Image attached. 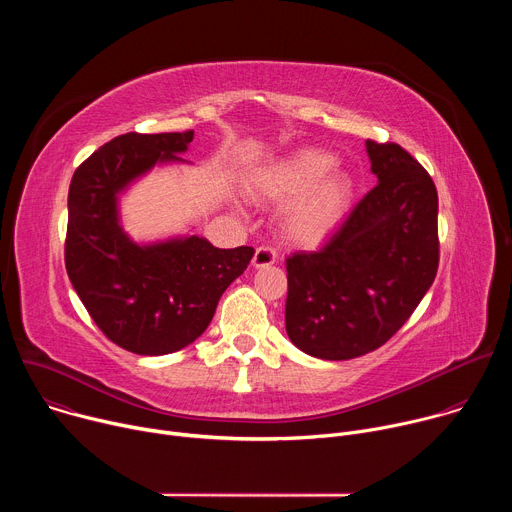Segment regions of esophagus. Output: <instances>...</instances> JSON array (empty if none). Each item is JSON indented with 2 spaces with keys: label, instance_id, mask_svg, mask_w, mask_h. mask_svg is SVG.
<instances>
[{
  "label": "esophagus",
  "instance_id": "34e87169",
  "mask_svg": "<svg viewBox=\"0 0 512 512\" xmlns=\"http://www.w3.org/2000/svg\"><path fill=\"white\" fill-rule=\"evenodd\" d=\"M275 251L271 249V247H259L257 251H255V255H253V267L255 269H261V267H269V265H273L275 263Z\"/></svg>",
  "mask_w": 512,
  "mask_h": 512
}]
</instances>
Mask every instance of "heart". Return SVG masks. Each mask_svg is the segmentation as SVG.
<instances>
[{
  "instance_id": "1",
  "label": "heart",
  "mask_w": 512,
  "mask_h": 512,
  "mask_svg": "<svg viewBox=\"0 0 512 512\" xmlns=\"http://www.w3.org/2000/svg\"><path fill=\"white\" fill-rule=\"evenodd\" d=\"M324 150H300L257 168L249 178V194L257 200L283 204L281 229L298 243H318L348 216L356 184Z\"/></svg>"
}]
</instances>
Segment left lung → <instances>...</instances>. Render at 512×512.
I'll return each mask as SVG.
<instances>
[{
    "mask_svg": "<svg viewBox=\"0 0 512 512\" xmlns=\"http://www.w3.org/2000/svg\"><path fill=\"white\" fill-rule=\"evenodd\" d=\"M377 186L318 251L285 259V330L302 352L348 360L383 346L431 287L437 192L397 143L367 141Z\"/></svg>",
    "mask_w": 512,
    "mask_h": 512,
    "instance_id": "left-lung-1",
    "label": "left lung"
}]
</instances>
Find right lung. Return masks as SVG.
I'll return each mask as SVG.
<instances>
[{
  "mask_svg": "<svg viewBox=\"0 0 512 512\" xmlns=\"http://www.w3.org/2000/svg\"><path fill=\"white\" fill-rule=\"evenodd\" d=\"M194 131L125 133L83 162L68 188L64 261L72 287L117 346L162 356L208 328L225 289L255 249H218L200 235L135 241L121 223V196L154 168L184 160Z\"/></svg>",
  "mask_w": 512,
  "mask_h": 512,
  "instance_id": "right-lung-1",
  "label": "right lung"
}]
</instances>
